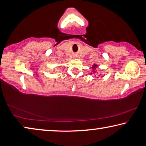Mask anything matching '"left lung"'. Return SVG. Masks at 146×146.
I'll list each match as a JSON object with an SVG mask.
<instances>
[{
    "instance_id": "8db88e82",
    "label": "left lung",
    "mask_w": 146,
    "mask_h": 146,
    "mask_svg": "<svg viewBox=\"0 0 146 146\" xmlns=\"http://www.w3.org/2000/svg\"><path fill=\"white\" fill-rule=\"evenodd\" d=\"M96 68H97V65H96V64H94V65L93 66V67H92V68L93 69V70H95Z\"/></svg>"
}]
</instances>
